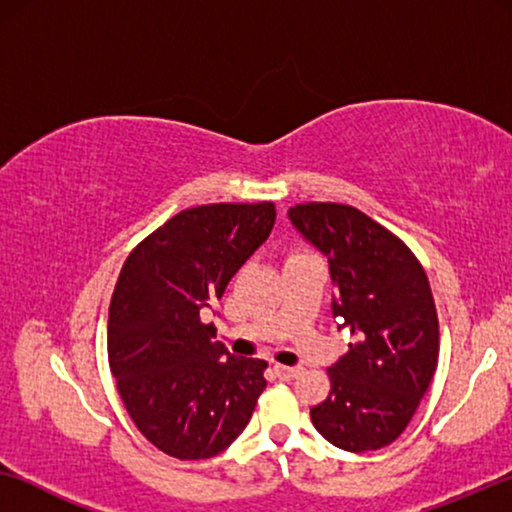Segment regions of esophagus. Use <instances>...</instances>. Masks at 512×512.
<instances>
[{
  "label": "esophagus",
  "mask_w": 512,
  "mask_h": 512,
  "mask_svg": "<svg viewBox=\"0 0 512 512\" xmlns=\"http://www.w3.org/2000/svg\"><path fill=\"white\" fill-rule=\"evenodd\" d=\"M275 373L279 380H296V377L303 373V368L300 366H275Z\"/></svg>",
  "instance_id": "esophagus-1"
}]
</instances>
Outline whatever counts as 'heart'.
Masks as SVG:
<instances>
[{
    "mask_svg": "<svg viewBox=\"0 0 512 512\" xmlns=\"http://www.w3.org/2000/svg\"><path fill=\"white\" fill-rule=\"evenodd\" d=\"M293 256H296V254H293Z\"/></svg>",
    "mask_w": 512,
    "mask_h": 512,
    "instance_id": "b5f03b06",
    "label": "heart"
}]
</instances>
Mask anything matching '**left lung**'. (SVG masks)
<instances>
[{"mask_svg": "<svg viewBox=\"0 0 512 512\" xmlns=\"http://www.w3.org/2000/svg\"><path fill=\"white\" fill-rule=\"evenodd\" d=\"M289 219L328 256L333 314L354 338L328 368L331 391L312 424L340 450H380L410 424L438 366L429 277L401 237L352 205L303 202Z\"/></svg>", "mask_w": 512, "mask_h": 512, "instance_id": "obj_1", "label": "left lung"}]
</instances>
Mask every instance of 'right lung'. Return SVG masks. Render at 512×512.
Wrapping results in <instances>:
<instances>
[{"instance_id": "add662e5", "label": "right lung", "mask_w": 512, "mask_h": 512, "mask_svg": "<svg viewBox=\"0 0 512 512\" xmlns=\"http://www.w3.org/2000/svg\"><path fill=\"white\" fill-rule=\"evenodd\" d=\"M275 214V202L184 209L125 258L109 305V368L139 433L174 459L226 450L268 384V363L228 354L202 317L268 240Z\"/></svg>"}]
</instances>
